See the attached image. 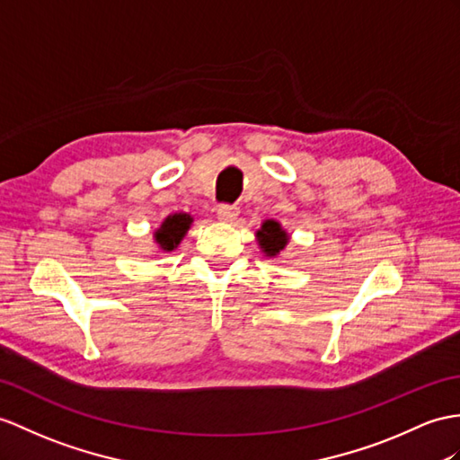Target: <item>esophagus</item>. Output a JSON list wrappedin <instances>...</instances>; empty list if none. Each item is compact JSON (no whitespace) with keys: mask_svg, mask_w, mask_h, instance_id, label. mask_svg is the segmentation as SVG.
Wrapping results in <instances>:
<instances>
[{"mask_svg":"<svg viewBox=\"0 0 460 460\" xmlns=\"http://www.w3.org/2000/svg\"><path fill=\"white\" fill-rule=\"evenodd\" d=\"M217 215H218V220H222V222H234L240 215V208L234 205H220L217 208Z\"/></svg>","mask_w":460,"mask_h":460,"instance_id":"34e87169","label":"esophagus"}]
</instances>
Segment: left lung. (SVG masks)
Returning <instances> with one entry per match:
<instances>
[{
	"label": "left lung",
	"instance_id": "8db88e82",
	"mask_svg": "<svg viewBox=\"0 0 460 460\" xmlns=\"http://www.w3.org/2000/svg\"><path fill=\"white\" fill-rule=\"evenodd\" d=\"M257 242L267 257H277L288 243V234L281 228L277 220H265L257 230Z\"/></svg>",
	"mask_w": 460,
	"mask_h": 460
}]
</instances>
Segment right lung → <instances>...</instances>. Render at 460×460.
Wrapping results in <instances>:
<instances>
[{"label":"right lung","mask_w":460,"mask_h":460,"mask_svg":"<svg viewBox=\"0 0 460 460\" xmlns=\"http://www.w3.org/2000/svg\"><path fill=\"white\" fill-rule=\"evenodd\" d=\"M191 217L185 215V212H175V215L167 217L162 222V226L154 232V242L158 243V248L162 252H173L185 238V234L191 228Z\"/></svg>","instance_id":"obj_1"}]
</instances>
